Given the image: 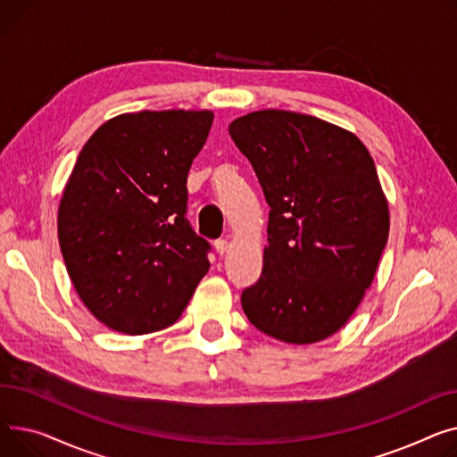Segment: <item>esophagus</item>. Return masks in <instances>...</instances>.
<instances>
[{"instance_id":"1","label":"esophagus","mask_w":457,"mask_h":457,"mask_svg":"<svg viewBox=\"0 0 457 457\" xmlns=\"http://www.w3.org/2000/svg\"><path fill=\"white\" fill-rule=\"evenodd\" d=\"M213 247H216V253H218L220 256H223V254L227 253V249H228L227 239H216V241H213Z\"/></svg>"}]
</instances>
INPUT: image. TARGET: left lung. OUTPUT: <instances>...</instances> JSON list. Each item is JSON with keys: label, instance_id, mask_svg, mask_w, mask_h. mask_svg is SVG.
Instances as JSON below:
<instances>
[{"label": "left lung", "instance_id": "obj_1", "mask_svg": "<svg viewBox=\"0 0 457 457\" xmlns=\"http://www.w3.org/2000/svg\"><path fill=\"white\" fill-rule=\"evenodd\" d=\"M228 132L271 206L263 270L241 306L275 339L323 341L360 306L387 244L372 156L353 132L289 111L251 112Z\"/></svg>", "mask_w": 457, "mask_h": 457}]
</instances>
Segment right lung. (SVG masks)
Listing matches in <instances>:
<instances>
[{
	"instance_id": "right-lung-1",
	"label": "right lung",
	"mask_w": 457,
	"mask_h": 457,
	"mask_svg": "<svg viewBox=\"0 0 457 457\" xmlns=\"http://www.w3.org/2000/svg\"><path fill=\"white\" fill-rule=\"evenodd\" d=\"M210 111H142L103 123L59 206V244L80 301L104 327H171L208 273L210 244L186 220L187 171Z\"/></svg>"
}]
</instances>
